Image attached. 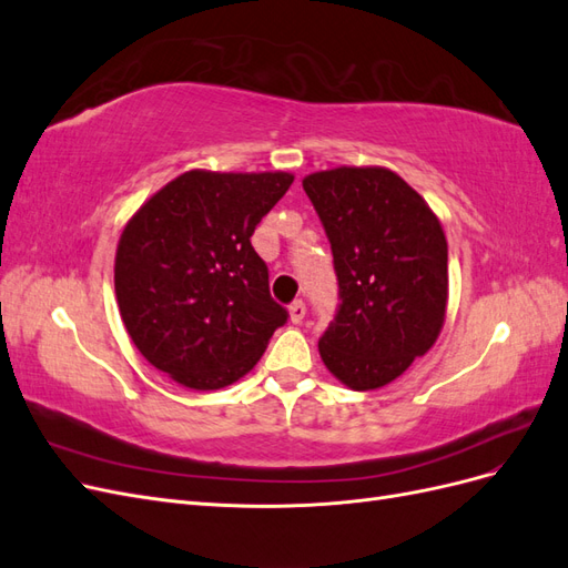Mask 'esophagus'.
Segmentation results:
<instances>
[{
    "label": "esophagus",
    "mask_w": 568,
    "mask_h": 568,
    "mask_svg": "<svg viewBox=\"0 0 568 568\" xmlns=\"http://www.w3.org/2000/svg\"><path fill=\"white\" fill-rule=\"evenodd\" d=\"M288 313H291V322L301 324L303 317H305V303L303 301H294V303L288 305Z\"/></svg>",
    "instance_id": "1"
}]
</instances>
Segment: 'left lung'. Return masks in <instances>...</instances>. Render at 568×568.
<instances>
[{
    "label": "left lung",
    "instance_id": "8db88e82",
    "mask_svg": "<svg viewBox=\"0 0 568 568\" xmlns=\"http://www.w3.org/2000/svg\"><path fill=\"white\" fill-rule=\"evenodd\" d=\"M338 280L320 355L353 390L390 384L434 346L448 303V242L438 217L386 168H336L303 180Z\"/></svg>",
    "mask_w": 568,
    "mask_h": 568
}]
</instances>
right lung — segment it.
Wrapping results in <instances>:
<instances>
[{"mask_svg":"<svg viewBox=\"0 0 568 568\" xmlns=\"http://www.w3.org/2000/svg\"><path fill=\"white\" fill-rule=\"evenodd\" d=\"M291 182L288 173L189 170L128 222L115 253L120 315L140 353L178 384L230 386L286 324L251 236Z\"/></svg>","mask_w":568,"mask_h":568,"instance_id":"obj_1","label":"right lung"}]
</instances>
